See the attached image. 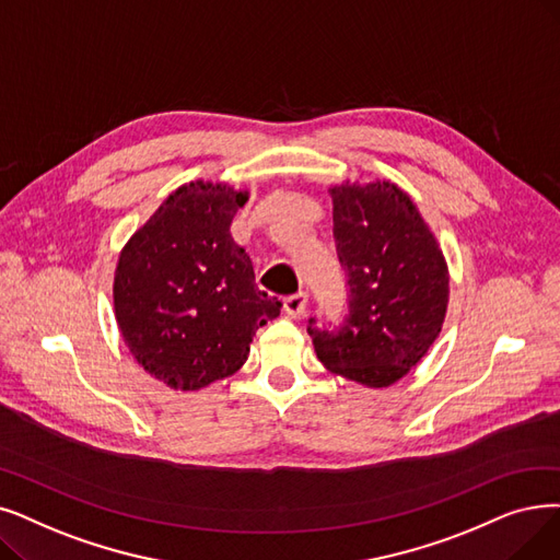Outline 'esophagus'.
<instances>
[{
    "instance_id": "34e87169",
    "label": "esophagus",
    "mask_w": 560,
    "mask_h": 560,
    "mask_svg": "<svg viewBox=\"0 0 560 560\" xmlns=\"http://www.w3.org/2000/svg\"><path fill=\"white\" fill-rule=\"evenodd\" d=\"M306 304H308V295L304 293V290H300V293L288 295V298L283 300L285 313L293 315V318H300V315L306 311Z\"/></svg>"
}]
</instances>
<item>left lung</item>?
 I'll use <instances>...</instances> for the list:
<instances>
[{
    "label": "left lung",
    "instance_id": "obj_1",
    "mask_svg": "<svg viewBox=\"0 0 560 560\" xmlns=\"http://www.w3.org/2000/svg\"><path fill=\"white\" fill-rule=\"evenodd\" d=\"M336 256L348 277L343 323L308 318L331 373L388 386L415 369L442 331L448 270L417 206L392 183L331 189Z\"/></svg>",
    "mask_w": 560,
    "mask_h": 560
}]
</instances>
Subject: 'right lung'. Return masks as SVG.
<instances>
[{"label":"right lung","instance_id":"right-lung-1","mask_svg":"<svg viewBox=\"0 0 560 560\" xmlns=\"http://www.w3.org/2000/svg\"><path fill=\"white\" fill-rule=\"evenodd\" d=\"M245 201L226 185L189 183L120 252L116 323L135 359L172 388L194 392L233 375L256 329L281 313L231 237Z\"/></svg>","mask_w":560,"mask_h":560}]
</instances>
